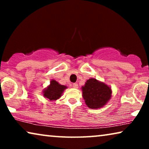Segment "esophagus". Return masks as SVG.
I'll return each mask as SVG.
<instances>
[{
	"instance_id": "obj_1",
	"label": "esophagus",
	"mask_w": 149,
	"mask_h": 149,
	"mask_svg": "<svg viewBox=\"0 0 149 149\" xmlns=\"http://www.w3.org/2000/svg\"><path fill=\"white\" fill-rule=\"evenodd\" d=\"M72 87H74V88H78V84H77V83H73V84H72Z\"/></svg>"
}]
</instances>
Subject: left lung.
Listing matches in <instances>:
<instances>
[{
	"label": "left lung",
	"instance_id": "8db88e82",
	"mask_svg": "<svg viewBox=\"0 0 149 149\" xmlns=\"http://www.w3.org/2000/svg\"><path fill=\"white\" fill-rule=\"evenodd\" d=\"M82 91L85 103L90 109L102 107L111 98L112 93L108 85L95 79L87 80Z\"/></svg>",
	"mask_w": 149,
	"mask_h": 149
}]
</instances>
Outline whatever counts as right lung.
<instances>
[{
  "label": "right lung",
  "instance_id": "1",
  "mask_svg": "<svg viewBox=\"0 0 149 149\" xmlns=\"http://www.w3.org/2000/svg\"><path fill=\"white\" fill-rule=\"evenodd\" d=\"M66 88L64 85H60L55 80H52L50 85L44 91L43 95L49 100H56L62 95V93Z\"/></svg>",
  "mask_w": 149,
  "mask_h": 149
}]
</instances>
